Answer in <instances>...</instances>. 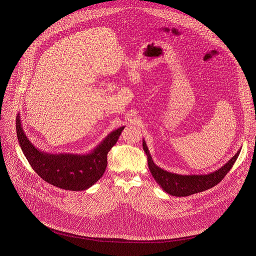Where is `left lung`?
I'll return each instance as SVG.
<instances>
[{
	"instance_id": "8db88e82",
	"label": "left lung",
	"mask_w": 256,
	"mask_h": 256,
	"mask_svg": "<svg viewBox=\"0 0 256 256\" xmlns=\"http://www.w3.org/2000/svg\"><path fill=\"white\" fill-rule=\"evenodd\" d=\"M142 145L143 150L147 156L148 168L150 170V173L152 174L154 178L166 193L176 197H186L192 194L204 192L218 184L224 178L228 171L232 169L240 152V150L225 165H223L221 168L212 173L182 176V174L168 172L156 166L152 160L148 147H147L144 139Z\"/></svg>"
}]
</instances>
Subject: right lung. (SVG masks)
I'll list each match as a JSON object with an SVG mask.
<instances>
[{"instance_id":"right-lung-1","label":"right lung","mask_w":256,"mask_h":256,"mask_svg":"<svg viewBox=\"0 0 256 256\" xmlns=\"http://www.w3.org/2000/svg\"><path fill=\"white\" fill-rule=\"evenodd\" d=\"M124 128L121 126L111 132L89 154H54L36 148L24 132L20 114L16 117L20 146L33 170L46 182L70 191L87 190L102 176L108 165V152L116 144Z\"/></svg>"}]
</instances>
